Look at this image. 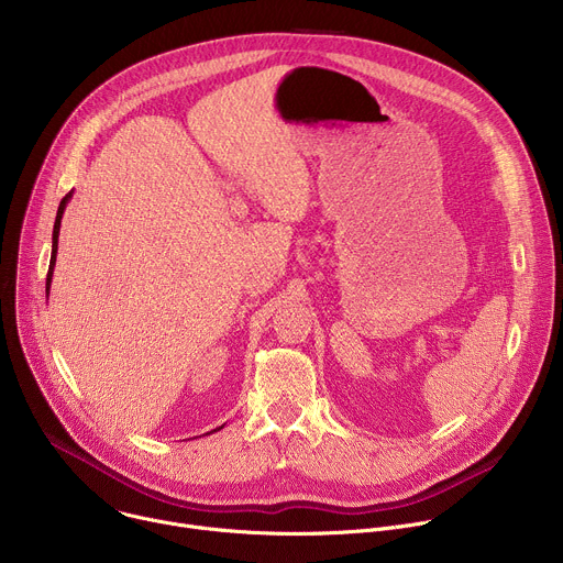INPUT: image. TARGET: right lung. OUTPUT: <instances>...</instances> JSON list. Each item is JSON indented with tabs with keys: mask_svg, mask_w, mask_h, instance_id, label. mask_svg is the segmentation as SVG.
I'll list each match as a JSON object with an SVG mask.
<instances>
[{
	"mask_svg": "<svg viewBox=\"0 0 563 563\" xmlns=\"http://www.w3.org/2000/svg\"><path fill=\"white\" fill-rule=\"evenodd\" d=\"M70 194H66L59 202V209H57V216H55V227H53V254H51V265H48V276H46V289L51 285V276H53V267H55V254H57V235H59V220H62V213H64V207L68 202Z\"/></svg>",
	"mask_w": 563,
	"mask_h": 563,
	"instance_id": "right-lung-1",
	"label": "right lung"
}]
</instances>
